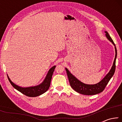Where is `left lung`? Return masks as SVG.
<instances>
[{
	"instance_id": "8db88e82",
	"label": "left lung",
	"mask_w": 122,
	"mask_h": 122,
	"mask_svg": "<svg viewBox=\"0 0 122 122\" xmlns=\"http://www.w3.org/2000/svg\"><path fill=\"white\" fill-rule=\"evenodd\" d=\"M105 33H106V36H107V39L115 46L116 54L113 65L111 67L110 71L100 82L95 84H87L82 83L77 78H76L73 74L70 73L68 69L66 68V71H67L70 85L74 90H75L76 92H78V93L86 95H93L100 93V92H102L104 90L107 84L108 83L109 81H110L111 78L112 77V76L115 73L116 69V60L117 57L116 47L115 44L113 42L112 39H111L110 36H109L108 33L107 31H105Z\"/></svg>"
}]
</instances>
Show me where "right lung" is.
<instances>
[{
	"label": "right lung",
	"mask_w": 122,
	"mask_h": 122,
	"mask_svg": "<svg viewBox=\"0 0 122 122\" xmlns=\"http://www.w3.org/2000/svg\"><path fill=\"white\" fill-rule=\"evenodd\" d=\"M55 67H56L55 66H53V67H51L49 70L46 77H45V80L42 83L39 84V85L34 86L21 87V86L16 85L13 82H12L8 75L7 77L10 82L11 83V85L15 89L18 90L20 92H21L22 94H23L27 96L28 97H36L41 95L45 93V92L48 90L49 86H50L51 79V77H52L53 72L54 71Z\"/></svg>",
	"instance_id": "1"
}]
</instances>
